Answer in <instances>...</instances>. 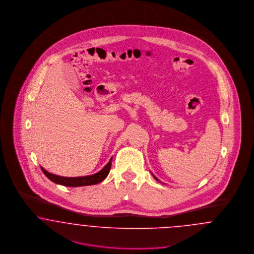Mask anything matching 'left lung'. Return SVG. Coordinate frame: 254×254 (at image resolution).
<instances>
[{
	"instance_id": "8db88e82",
	"label": "left lung",
	"mask_w": 254,
	"mask_h": 254,
	"mask_svg": "<svg viewBox=\"0 0 254 254\" xmlns=\"http://www.w3.org/2000/svg\"><path fill=\"white\" fill-rule=\"evenodd\" d=\"M153 177H154V178H155V179H156V180H157V181H159V180H158L157 178H156V177H155V176H154V175H153Z\"/></svg>"
}]
</instances>
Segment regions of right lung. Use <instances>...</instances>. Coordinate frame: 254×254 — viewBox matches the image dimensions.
I'll use <instances>...</instances> for the list:
<instances>
[{"instance_id":"right-lung-1","label":"right lung","mask_w":254,"mask_h":254,"mask_svg":"<svg viewBox=\"0 0 254 254\" xmlns=\"http://www.w3.org/2000/svg\"><path fill=\"white\" fill-rule=\"evenodd\" d=\"M111 160H109V163L105 166V168L101 169L99 172L88 176H82V177H63L58 176L55 174H52L49 171H47L44 168L41 167L44 174L49 178L50 181L54 182L58 185L65 186V187H83V186H90V185H96L98 183L105 180V178L109 175V170L111 168Z\"/></svg>"}]
</instances>
